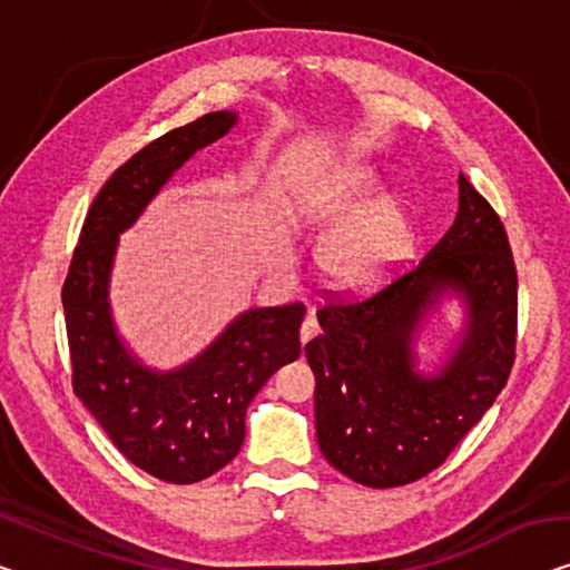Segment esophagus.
I'll list each match as a JSON object with an SVG mask.
<instances>
[{
  "instance_id": "obj_1",
  "label": "esophagus",
  "mask_w": 570,
  "mask_h": 570,
  "mask_svg": "<svg viewBox=\"0 0 570 570\" xmlns=\"http://www.w3.org/2000/svg\"><path fill=\"white\" fill-rule=\"evenodd\" d=\"M320 333V322L312 317H304V322H302V330H299V340L302 343H309V340Z\"/></svg>"
}]
</instances>
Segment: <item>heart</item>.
<instances>
[{"label": "heart", "mask_w": 570, "mask_h": 570, "mask_svg": "<svg viewBox=\"0 0 570 570\" xmlns=\"http://www.w3.org/2000/svg\"><path fill=\"white\" fill-rule=\"evenodd\" d=\"M376 186L363 166L330 174L304 194V212L317 223H335L322 237L320 261L343 284H366L392 266L406 243V212L396 197H381L355 209Z\"/></svg>", "instance_id": "obj_1"}]
</instances>
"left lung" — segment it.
Masks as SVG:
<instances>
[{"label": "left lung", "mask_w": 570, "mask_h": 570, "mask_svg": "<svg viewBox=\"0 0 570 570\" xmlns=\"http://www.w3.org/2000/svg\"><path fill=\"white\" fill-rule=\"evenodd\" d=\"M455 223L389 282L333 292L322 335L304 345L314 371L317 443L330 465L371 489L435 471L507 386L517 347V268L494 207L458 176ZM443 293L470 309L462 345L435 377L413 371V333Z\"/></svg>", "instance_id": "obj_1"}]
</instances>
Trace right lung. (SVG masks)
I'll return each mask as SVG.
<instances>
[{
    "mask_svg": "<svg viewBox=\"0 0 570 570\" xmlns=\"http://www.w3.org/2000/svg\"><path fill=\"white\" fill-rule=\"evenodd\" d=\"M235 120V112L204 115L160 135L117 168L91 202L61 292L73 394L127 461L168 483H197L225 469L243 445L253 396L302 353V302L248 309L171 373L142 368L125 351L109 314L117 235L186 158L223 138Z\"/></svg>",
    "mask_w": 570,
    "mask_h": 570,
    "instance_id": "right-lung-1",
    "label": "right lung"
}]
</instances>
